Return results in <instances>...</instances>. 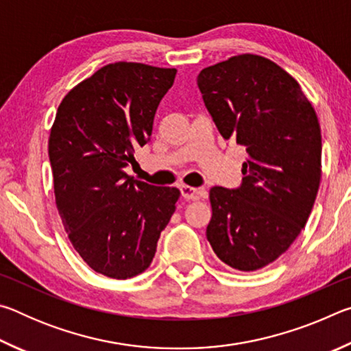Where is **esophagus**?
I'll use <instances>...</instances> for the list:
<instances>
[{
    "label": "esophagus",
    "instance_id": "esophagus-1",
    "mask_svg": "<svg viewBox=\"0 0 351 351\" xmlns=\"http://www.w3.org/2000/svg\"><path fill=\"white\" fill-rule=\"evenodd\" d=\"M181 195L184 199H198L199 198V192L195 187L190 186H181Z\"/></svg>",
    "mask_w": 351,
    "mask_h": 351
}]
</instances>
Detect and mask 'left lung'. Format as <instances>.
Here are the masks:
<instances>
[{"instance_id":"8db88e82","label":"left lung","mask_w":351,"mask_h":351,"mask_svg":"<svg viewBox=\"0 0 351 351\" xmlns=\"http://www.w3.org/2000/svg\"><path fill=\"white\" fill-rule=\"evenodd\" d=\"M198 88L224 139L246 148L241 187H212L206 235L230 268L257 271L293 245L322 176L316 111L293 75L269 58L234 56L204 68Z\"/></svg>"}]
</instances>
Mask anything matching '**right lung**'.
Listing matches in <instances>:
<instances>
[{
  "mask_svg": "<svg viewBox=\"0 0 351 351\" xmlns=\"http://www.w3.org/2000/svg\"><path fill=\"white\" fill-rule=\"evenodd\" d=\"M175 68L116 62L75 85L58 105L49 161L58 215L93 271L117 280L150 266L181 192L125 173L150 139Z\"/></svg>",
  "mask_w": 351,
  "mask_h": 351,
  "instance_id": "obj_1",
  "label": "right lung"
}]
</instances>
